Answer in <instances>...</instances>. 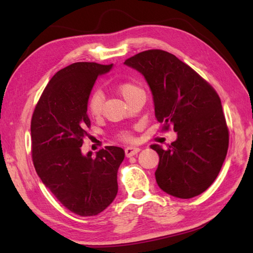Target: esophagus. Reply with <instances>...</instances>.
Masks as SVG:
<instances>
[{
    "instance_id": "34e87169",
    "label": "esophagus",
    "mask_w": 253,
    "mask_h": 253,
    "mask_svg": "<svg viewBox=\"0 0 253 253\" xmlns=\"http://www.w3.org/2000/svg\"><path fill=\"white\" fill-rule=\"evenodd\" d=\"M139 151H140V149L137 148V147H128V148L125 149L126 157H128V158L133 157V155L137 154Z\"/></svg>"
}]
</instances>
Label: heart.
Here are the masks:
<instances>
[{"label": "heart", "mask_w": 253, "mask_h": 253, "mask_svg": "<svg viewBox=\"0 0 253 253\" xmlns=\"http://www.w3.org/2000/svg\"><path fill=\"white\" fill-rule=\"evenodd\" d=\"M142 90L141 88H139L138 85L130 84V83H126V84H122L120 87H118V91H120L121 95L123 96L125 101L130 98L131 95L135 94L138 91ZM103 101H104V95L101 91H95V92L90 96L89 100V112L92 116H99L101 114L102 111V105H103ZM124 139H129V135L128 133H125L123 135Z\"/></svg>", "instance_id": "1"}]
</instances>
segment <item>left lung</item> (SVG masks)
Returning a JSON list of instances; mask_svg holds the SVG:
<instances>
[{
	"instance_id": "left-lung-1",
	"label": "left lung",
	"mask_w": 253,
	"mask_h": 253,
	"mask_svg": "<svg viewBox=\"0 0 253 253\" xmlns=\"http://www.w3.org/2000/svg\"><path fill=\"white\" fill-rule=\"evenodd\" d=\"M146 79L154 113L177 139L168 149L151 144L160 157L155 179L169 195L190 199L213 184L228 149V129L221 99L206 80L162 50H148L125 61Z\"/></svg>"
}]
</instances>
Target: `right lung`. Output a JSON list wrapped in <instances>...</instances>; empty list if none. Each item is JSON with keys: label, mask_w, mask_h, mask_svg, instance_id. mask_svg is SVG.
<instances>
[{"label": "right lung", "mask_w": 253, "mask_h": 253, "mask_svg": "<svg viewBox=\"0 0 253 253\" xmlns=\"http://www.w3.org/2000/svg\"><path fill=\"white\" fill-rule=\"evenodd\" d=\"M111 65L78 62L58 71L45 87L31 120L32 160L38 176L64 207L93 216L114 201L117 171L125 158L120 147L82 152L90 127L88 102L96 78Z\"/></svg>", "instance_id": "1"}]
</instances>
